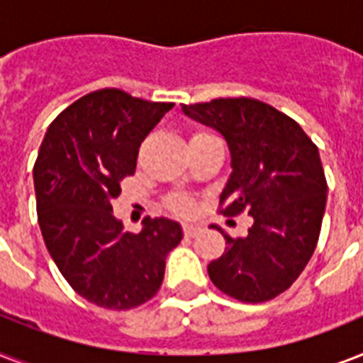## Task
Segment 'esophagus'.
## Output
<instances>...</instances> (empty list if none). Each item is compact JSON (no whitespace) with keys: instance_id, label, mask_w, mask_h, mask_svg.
<instances>
[{"instance_id":"1","label":"esophagus","mask_w":363,"mask_h":363,"mask_svg":"<svg viewBox=\"0 0 363 363\" xmlns=\"http://www.w3.org/2000/svg\"><path fill=\"white\" fill-rule=\"evenodd\" d=\"M199 230H201V228H199L198 224H194V222H184V224H182V232H184L186 238H196L199 233Z\"/></svg>"}]
</instances>
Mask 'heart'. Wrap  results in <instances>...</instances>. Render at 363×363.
<instances>
[{
    "label": "heart",
    "instance_id": "heart-1",
    "mask_svg": "<svg viewBox=\"0 0 363 363\" xmlns=\"http://www.w3.org/2000/svg\"><path fill=\"white\" fill-rule=\"evenodd\" d=\"M171 207H173L175 211H179V213H190V211H192V203H190V201H188V199H184V198L173 199Z\"/></svg>",
    "mask_w": 363,
    "mask_h": 363
}]
</instances>
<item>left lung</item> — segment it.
Segmentation results:
<instances>
[{
    "instance_id": "1",
    "label": "left lung",
    "mask_w": 363,
    "mask_h": 363,
    "mask_svg": "<svg viewBox=\"0 0 363 363\" xmlns=\"http://www.w3.org/2000/svg\"><path fill=\"white\" fill-rule=\"evenodd\" d=\"M182 113L220 133L232 154V173L220 194L222 215L247 209V238L226 232V252L211 262L218 290L245 303L277 298L309 264L320 235L328 184L318 148L301 125L250 98L182 105Z\"/></svg>"
}]
</instances>
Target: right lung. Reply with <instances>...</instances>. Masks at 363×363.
Masks as SVG:
<instances>
[{
  "label": "right lung",
  "mask_w": 363,
  "mask_h": 363,
  "mask_svg": "<svg viewBox=\"0 0 363 363\" xmlns=\"http://www.w3.org/2000/svg\"><path fill=\"white\" fill-rule=\"evenodd\" d=\"M169 109L105 88L58 115L39 148L33 184L45 245L71 288L104 309L154 298L165 258L182 239L181 224L165 216L124 232L111 205L122 179L135 173L143 139Z\"/></svg>",
  "instance_id": "right-lung-1"
}]
</instances>
